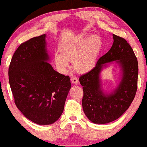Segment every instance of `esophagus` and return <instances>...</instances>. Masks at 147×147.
I'll return each instance as SVG.
<instances>
[{
  "label": "esophagus",
  "instance_id": "34e87169",
  "mask_svg": "<svg viewBox=\"0 0 147 147\" xmlns=\"http://www.w3.org/2000/svg\"><path fill=\"white\" fill-rule=\"evenodd\" d=\"M71 82L72 84H78L79 81H78L77 78L74 77V76H72V77H71Z\"/></svg>",
  "mask_w": 147,
  "mask_h": 147
}]
</instances>
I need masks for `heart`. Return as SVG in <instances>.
<instances>
[{"instance_id":"heart-1","label":"heart","mask_w":147,"mask_h":147,"mask_svg":"<svg viewBox=\"0 0 147 147\" xmlns=\"http://www.w3.org/2000/svg\"><path fill=\"white\" fill-rule=\"evenodd\" d=\"M103 47L101 38L97 34H79L60 45V53L54 54V61L60 70L65 71L72 61L78 73L86 74L93 69Z\"/></svg>"}]
</instances>
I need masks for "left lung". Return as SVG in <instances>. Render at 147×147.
Segmentation results:
<instances>
[{"instance_id": "obj_1", "label": "left lung", "mask_w": 147, "mask_h": 147, "mask_svg": "<svg viewBox=\"0 0 147 147\" xmlns=\"http://www.w3.org/2000/svg\"><path fill=\"white\" fill-rule=\"evenodd\" d=\"M113 38L109 52L99 59L94 68L79 78L84 90L83 110L95 124H106L119 118L128 109L137 89L139 67L135 53L124 38L115 34ZM113 61L120 67L121 78L116 88L108 92L102 88L101 72Z\"/></svg>"}]
</instances>
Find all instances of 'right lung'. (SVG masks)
<instances>
[{"instance_id": "1", "label": "right lung", "mask_w": 147, "mask_h": 147, "mask_svg": "<svg viewBox=\"0 0 147 147\" xmlns=\"http://www.w3.org/2000/svg\"><path fill=\"white\" fill-rule=\"evenodd\" d=\"M46 37L41 35L21 44L8 69L17 108L38 125L52 124L60 117L71 88L69 76L55 71L48 63Z\"/></svg>"}]
</instances>
